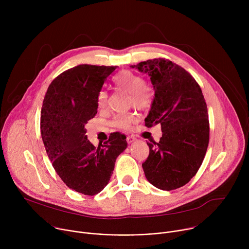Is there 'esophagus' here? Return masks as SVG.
<instances>
[{"instance_id":"1","label":"esophagus","mask_w":249,"mask_h":249,"mask_svg":"<svg viewBox=\"0 0 249 249\" xmlns=\"http://www.w3.org/2000/svg\"><path fill=\"white\" fill-rule=\"evenodd\" d=\"M134 142H136V138L132 137V136H128L127 137V143L128 144H133Z\"/></svg>"}]
</instances>
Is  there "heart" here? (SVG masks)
I'll use <instances>...</instances> for the list:
<instances>
[{"instance_id": "obj_1", "label": "heart", "mask_w": 249, "mask_h": 249, "mask_svg": "<svg viewBox=\"0 0 249 249\" xmlns=\"http://www.w3.org/2000/svg\"><path fill=\"white\" fill-rule=\"evenodd\" d=\"M116 89L126 91L131 95V103L139 109H148L153 103L154 89L145 83L141 76L134 74L130 71H124L113 81ZM108 102V93L102 90L98 94L97 104L99 108H104ZM137 120L133 113L116 115L113 124L121 129H128L132 123Z\"/></svg>"}]
</instances>
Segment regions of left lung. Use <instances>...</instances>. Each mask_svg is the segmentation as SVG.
<instances>
[{"instance_id":"obj_1","label":"left lung","mask_w":249,"mask_h":249,"mask_svg":"<svg viewBox=\"0 0 249 249\" xmlns=\"http://www.w3.org/2000/svg\"><path fill=\"white\" fill-rule=\"evenodd\" d=\"M148 74L155 90L147 127L160 124L159 143H147L150 155L142 164L148 181L170 191L190 181L209 144L207 104L194 78L169 60L154 59L131 66Z\"/></svg>"}]
</instances>
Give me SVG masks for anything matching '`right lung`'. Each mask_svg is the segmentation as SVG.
I'll return each mask as SVG.
<instances>
[{"label": "right lung", "instance_id": "add662e5", "mask_svg": "<svg viewBox=\"0 0 249 249\" xmlns=\"http://www.w3.org/2000/svg\"><path fill=\"white\" fill-rule=\"evenodd\" d=\"M116 67L79 65L48 87L41 108L43 144L57 174L71 189L93 196L108 184L126 136L112 133L104 145L88 140L85 124L97 113V98Z\"/></svg>", "mask_w": 249, "mask_h": 249}]
</instances>
